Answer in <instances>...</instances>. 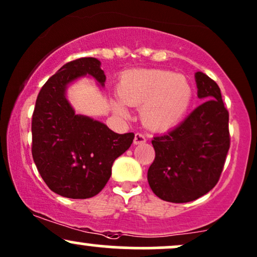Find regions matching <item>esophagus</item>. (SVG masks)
<instances>
[{"mask_svg":"<svg viewBox=\"0 0 257 257\" xmlns=\"http://www.w3.org/2000/svg\"><path fill=\"white\" fill-rule=\"evenodd\" d=\"M146 143V138L145 135L141 134V133H137L134 137V144L135 145H140V144H144Z\"/></svg>","mask_w":257,"mask_h":257,"instance_id":"1","label":"esophagus"}]
</instances>
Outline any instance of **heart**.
<instances>
[{
    "label": "heart",
    "mask_w": 257,
    "mask_h": 257,
    "mask_svg": "<svg viewBox=\"0 0 257 257\" xmlns=\"http://www.w3.org/2000/svg\"><path fill=\"white\" fill-rule=\"evenodd\" d=\"M119 99L126 105L141 106V119L147 128L164 131L175 125L190 107L192 85L182 75L161 70L133 71L120 79ZM114 110L124 114L120 102H114Z\"/></svg>",
    "instance_id": "b5f03b06"
}]
</instances>
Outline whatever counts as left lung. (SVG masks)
Segmentation results:
<instances>
[{
    "mask_svg": "<svg viewBox=\"0 0 257 257\" xmlns=\"http://www.w3.org/2000/svg\"><path fill=\"white\" fill-rule=\"evenodd\" d=\"M196 83L204 101L178 126L152 140L156 157L147 180L153 193L167 202H192L213 190L231 144L229 114L219 85L200 71Z\"/></svg>",
    "mask_w": 257,
    "mask_h": 257,
    "instance_id": "8db88e82",
    "label": "left lung"
}]
</instances>
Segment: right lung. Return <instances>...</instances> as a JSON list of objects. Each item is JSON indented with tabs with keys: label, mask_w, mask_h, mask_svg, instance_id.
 Returning a JSON list of instances; mask_svg holds the SVG:
<instances>
[{
	"label": "right lung",
	"mask_w": 257,
	"mask_h": 257,
	"mask_svg": "<svg viewBox=\"0 0 257 257\" xmlns=\"http://www.w3.org/2000/svg\"><path fill=\"white\" fill-rule=\"evenodd\" d=\"M87 73L104 85L105 73L95 58L76 59L59 69L41 88L31 122L38 173L53 192L73 199L96 196L110 179L114 159L134 139L133 133L117 134L104 123L75 113L65 90Z\"/></svg>",
	"instance_id": "1"
}]
</instances>
